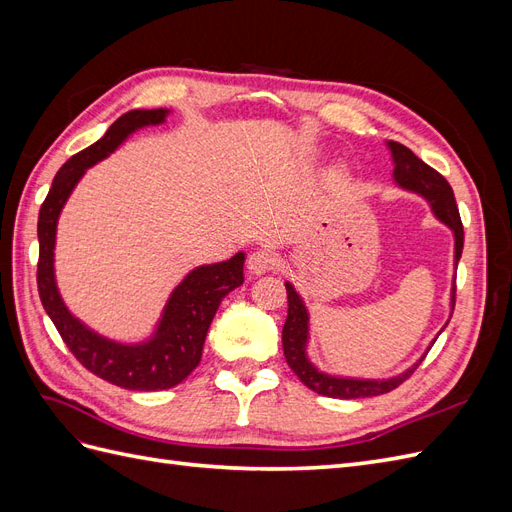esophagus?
<instances>
[{"instance_id": "obj_1", "label": "esophagus", "mask_w": 512, "mask_h": 512, "mask_svg": "<svg viewBox=\"0 0 512 512\" xmlns=\"http://www.w3.org/2000/svg\"><path fill=\"white\" fill-rule=\"evenodd\" d=\"M280 267V258H277L275 252L271 250H256L247 258V269H250L254 275L262 273H271Z\"/></svg>"}]
</instances>
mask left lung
I'll return each instance as SVG.
<instances>
[{
	"label": "left lung",
	"instance_id": "obj_1",
	"mask_svg": "<svg viewBox=\"0 0 512 512\" xmlns=\"http://www.w3.org/2000/svg\"><path fill=\"white\" fill-rule=\"evenodd\" d=\"M389 149L393 153V162H395V170H393L395 181L401 185V188L425 196L431 203V209H433V213H436V218L455 232V267H457V262L463 252V224L459 218V209L455 203L453 188L438 173V170H433L421 158L414 156L408 147H404L401 143H395V141H389ZM455 292H457V286L453 282L451 309H455ZM286 294H288V316H286L284 329H282V346H284L286 363L294 371V374H297V378L307 386V389H312L318 395L335 397V399H359V397L384 395V393L397 389L401 382H406L414 374L416 367L423 363L425 354L429 352L427 350L421 359H418V363H414L408 371H404V374H399L389 380H352V378H335V376L322 374V371H318L312 363H309L307 354H305L307 331H309L307 309L297 294V290L292 288V284H286ZM436 339H433V342H436Z\"/></svg>",
	"mask_w": 512,
	"mask_h": 512
}]
</instances>
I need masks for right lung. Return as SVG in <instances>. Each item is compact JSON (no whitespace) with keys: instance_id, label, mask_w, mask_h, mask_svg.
Returning a JSON list of instances; mask_svg holds the SVG:
<instances>
[{"instance_id":"right-lung-1","label":"right lung","mask_w":512,"mask_h":512,"mask_svg":"<svg viewBox=\"0 0 512 512\" xmlns=\"http://www.w3.org/2000/svg\"><path fill=\"white\" fill-rule=\"evenodd\" d=\"M166 115L168 111L164 108L121 115L100 141L79 151L59 168L38 215L40 256L36 280L44 312L53 320L55 329L68 350L76 356V361L91 374L128 391H164L188 378L200 363L209 324L222 299L230 290L243 284V252L230 260L194 269L170 294L156 335L149 342L136 346L117 344L89 331L83 322L68 312L59 297L53 273V250L61 207L66 205L74 185L79 183L89 166L113 153L134 130L156 126L166 119Z\"/></svg>"}]
</instances>
